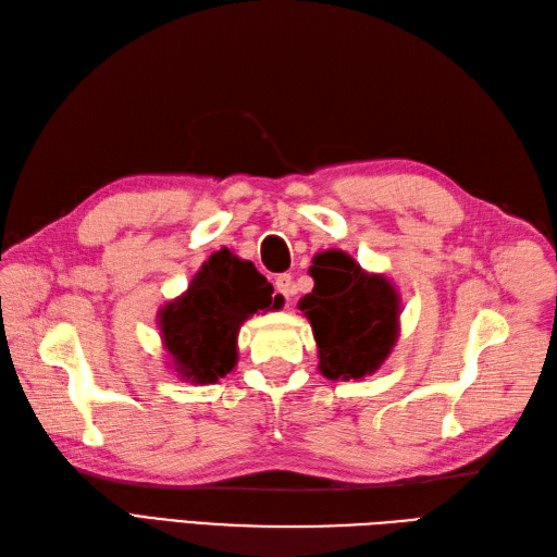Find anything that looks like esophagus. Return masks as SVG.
Segmentation results:
<instances>
[{"mask_svg": "<svg viewBox=\"0 0 557 557\" xmlns=\"http://www.w3.org/2000/svg\"><path fill=\"white\" fill-rule=\"evenodd\" d=\"M275 289H277V294H282V296L287 298V301H289V296L296 292V287H294V277H292L289 273L277 275V277H275Z\"/></svg>", "mask_w": 557, "mask_h": 557, "instance_id": "34e87169", "label": "esophagus"}]
</instances>
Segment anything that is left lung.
Masks as SVG:
<instances>
[{
	"mask_svg": "<svg viewBox=\"0 0 557 557\" xmlns=\"http://www.w3.org/2000/svg\"><path fill=\"white\" fill-rule=\"evenodd\" d=\"M315 287L298 301L318 341L326 379H364L388 358L400 334V294L346 251H324L310 268Z\"/></svg>",
	"mask_w": 557,
	"mask_h": 557,
	"instance_id": "1",
	"label": "left lung"
}]
</instances>
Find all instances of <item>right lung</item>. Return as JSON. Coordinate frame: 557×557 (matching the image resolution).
Here are the masks:
<instances>
[{
	"label": "right lung",
	"mask_w": 557,
	"mask_h": 557,
	"mask_svg": "<svg viewBox=\"0 0 557 557\" xmlns=\"http://www.w3.org/2000/svg\"><path fill=\"white\" fill-rule=\"evenodd\" d=\"M270 306L273 284L259 270L237 256L211 253L188 292L164 304L157 315L174 372L199 386L231 374L239 324Z\"/></svg>",
	"instance_id": "right-lung-1"
}]
</instances>
